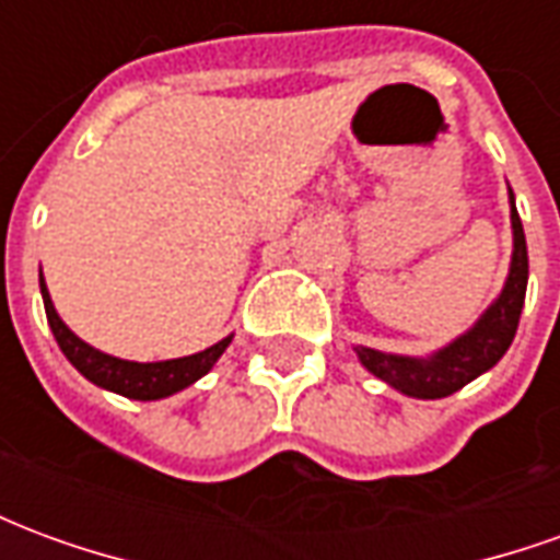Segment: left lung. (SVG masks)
Masks as SVG:
<instances>
[{"label":"left lung","mask_w":560,"mask_h":560,"mask_svg":"<svg viewBox=\"0 0 560 560\" xmlns=\"http://www.w3.org/2000/svg\"><path fill=\"white\" fill-rule=\"evenodd\" d=\"M510 219H513V264L501 296L489 305V312L477 320V327L468 329L462 339L446 345L429 360H413V357H396V353H381L372 348H357L360 363L389 387L401 389L405 396L413 399H444L453 396L456 389L470 384L474 377L489 372L506 348L513 345L525 305V291H528V245H525V231L516 212V200L510 191Z\"/></svg>","instance_id":"left-lung-1"}]
</instances>
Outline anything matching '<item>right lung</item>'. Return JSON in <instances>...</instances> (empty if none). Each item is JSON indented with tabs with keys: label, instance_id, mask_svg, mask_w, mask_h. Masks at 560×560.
Instances as JSON below:
<instances>
[{
	"label": "right lung",
	"instance_id": "right-lung-1",
	"mask_svg": "<svg viewBox=\"0 0 560 560\" xmlns=\"http://www.w3.org/2000/svg\"><path fill=\"white\" fill-rule=\"evenodd\" d=\"M42 296H44V312H47V324L54 329L59 348L68 357V363L78 369L80 375L90 377L92 384H98L104 389H114L126 399H164V396H173L179 389L191 387L197 377H203L215 365L224 348L231 345V336L221 339L219 345H212L207 351L191 353V357H179V360H164V363H128V360H119V357H110V353L95 351L92 345H86L83 339H78L71 329L62 324V317L56 315L54 303H50V293H47V284H44L42 276Z\"/></svg>",
	"mask_w": 560,
	"mask_h": 560
}]
</instances>
